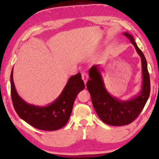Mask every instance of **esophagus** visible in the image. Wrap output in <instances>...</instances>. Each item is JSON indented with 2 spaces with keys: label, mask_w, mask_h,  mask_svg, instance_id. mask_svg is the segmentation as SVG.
<instances>
[{
  "label": "esophagus",
  "mask_w": 159,
  "mask_h": 159,
  "mask_svg": "<svg viewBox=\"0 0 159 159\" xmlns=\"http://www.w3.org/2000/svg\"><path fill=\"white\" fill-rule=\"evenodd\" d=\"M82 79L84 81V84H86V82H87V81H88V75H87V74L84 73V72L82 73Z\"/></svg>",
  "instance_id": "34e87169"
}]
</instances>
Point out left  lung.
<instances>
[{
    "mask_svg": "<svg viewBox=\"0 0 159 159\" xmlns=\"http://www.w3.org/2000/svg\"><path fill=\"white\" fill-rule=\"evenodd\" d=\"M123 34L134 45L141 58L142 84L140 92L127 101L113 96L106 90L99 65H94L90 69V79L87 82V88L98 116L104 123L112 126L127 125L132 122L142 111L151 91L150 77L144 54L138 47L132 34L127 32Z\"/></svg>",
    "mask_w": 159,
    "mask_h": 159,
    "instance_id": "obj_1",
    "label": "left lung"
}]
</instances>
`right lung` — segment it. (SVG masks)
<instances>
[{
	"label": "right lung",
	"mask_w": 159,
	"mask_h": 159,
	"mask_svg": "<svg viewBox=\"0 0 159 159\" xmlns=\"http://www.w3.org/2000/svg\"><path fill=\"white\" fill-rule=\"evenodd\" d=\"M13 70L11 73V94L14 109L21 119L38 129L53 131L59 129L68 122L72 111L74 102L84 84L81 74L71 76L62 92L53 102L40 106L25 102L18 95L15 88Z\"/></svg>",
	"instance_id": "obj_1"
}]
</instances>
